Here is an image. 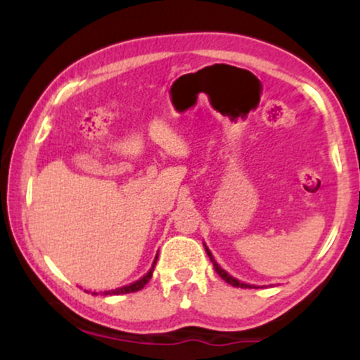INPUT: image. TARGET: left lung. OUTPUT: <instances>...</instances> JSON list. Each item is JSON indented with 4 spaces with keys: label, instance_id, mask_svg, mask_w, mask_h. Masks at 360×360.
Instances as JSON below:
<instances>
[{
    "label": "left lung",
    "instance_id": "left-lung-1",
    "mask_svg": "<svg viewBox=\"0 0 360 360\" xmlns=\"http://www.w3.org/2000/svg\"><path fill=\"white\" fill-rule=\"evenodd\" d=\"M205 249H206V254H208V257H210V260H211V262H213V267H214V270H216V272H218V275H219V277H221V278H223V280H224V282H228L229 285H233V287H240V288H252V287H254V285H248V283H243V282H239V280H238V278L231 277V275H229L228 272H226V270H224V269H221V267H219V265H218V262H216V260L213 259V254H211V252H210V249H208V248H206V245H205ZM254 288H259V287H254Z\"/></svg>",
    "mask_w": 360,
    "mask_h": 360
}]
</instances>
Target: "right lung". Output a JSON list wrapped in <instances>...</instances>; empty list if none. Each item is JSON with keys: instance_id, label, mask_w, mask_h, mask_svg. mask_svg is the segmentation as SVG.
Wrapping results in <instances>:
<instances>
[{"instance_id": "1", "label": "right lung", "mask_w": 360, "mask_h": 360, "mask_svg": "<svg viewBox=\"0 0 360 360\" xmlns=\"http://www.w3.org/2000/svg\"><path fill=\"white\" fill-rule=\"evenodd\" d=\"M157 257H159V255H155V260H154V264H152V267H150L149 272H147L142 278L137 280V282H132V283H129V285H124V287L116 288V290H110V292H105L103 295H124V293H134V292H139V290H142V288L146 287L147 283H149V280H150V277H152V272H154V267H155ZM93 295H98V293H96V292H93Z\"/></svg>"}]
</instances>
